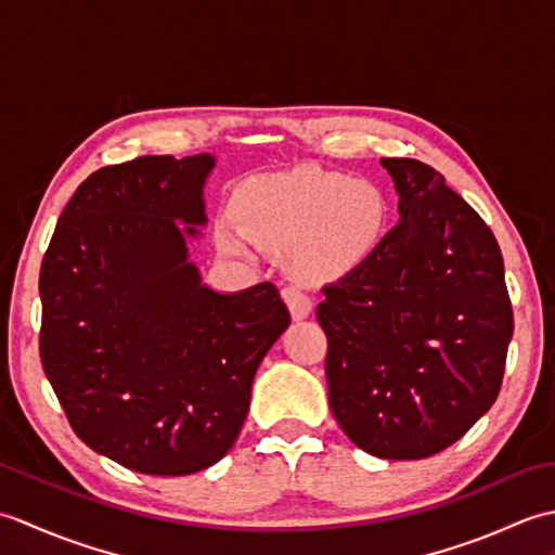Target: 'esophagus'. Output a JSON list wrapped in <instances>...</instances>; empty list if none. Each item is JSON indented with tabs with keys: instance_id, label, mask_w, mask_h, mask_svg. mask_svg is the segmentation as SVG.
<instances>
[{
	"instance_id": "esophagus-1",
	"label": "esophagus",
	"mask_w": 555,
	"mask_h": 555,
	"mask_svg": "<svg viewBox=\"0 0 555 555\" xmlns=\"http://www.w3.org/2000/svg\"><path fill=\"white\" fill-rule=\"evenodd\" d=\"M284 300H286V305H288V310H291V317L296 322H300V320H305V317H308L310 312H312V300L305 296L302 291H298V288H286L284 291Z\"/></svg>"
}]
</instances>
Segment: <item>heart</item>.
Returning <instances> with one entry per match:
<instances>
[{"label":"heart","mask_w":555,"mask_h":555,"mask_svg":"<svg viewBox=\"0 0 555 555\" xmlns=\"http://www.w3.org/2000/svg\"><path fill=\"white\" fill-rule=\"evenodd\" d=\"M231 217L217 223L223 253L253 257L255 245L291 253L308 279H336L379 245L388 203L370 181L338 171H296L250 183L235 197Z\"/></svg>","instance_id":"1"}]
</instances>
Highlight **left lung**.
<instances>
[{"instance_id":"left-lung-1","label":"left lung","mask_w":555,"mask_h":555,"mask_svg":"<svg viewBox=\"0 0 555 555\" xmlns=\"http://www.w3.org/2000/svg\"><path fill=\"white\" fill-rule=\"evenodd\" d=\"M400 219L322 288L328 405L364 453L420 460L493 405L513 338L501 247L443 176L384 157Z\"/></svg>"}]
</instances>
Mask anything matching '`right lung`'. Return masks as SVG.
<instances>
[{
	"label": "right lung",
	"mask_w": 555,
	"mask_h": 555,
	"mask_svg": "<svg viewBox=\"0 0 555 555\" xmlns=\"http://www.w3.org/2000/svg\"><path fill=\"white\" fill-rule=\"evenodd\" d=\"M211 155L90 173L40 267V360L70 429L133 473L193 475L231 451L291 314L274 284L217 293L188 259ZM186 223L181 228L178 221Z\"/></svg>",
	"instance_id": "add662e5"
}]
</instances>
